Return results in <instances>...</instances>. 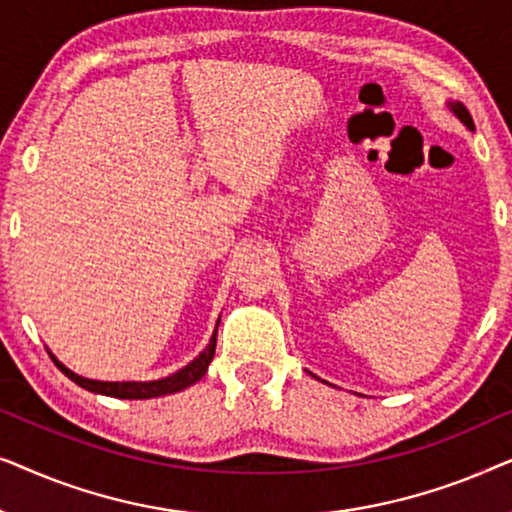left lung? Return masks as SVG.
<instances>
[{
	"label": "left lung",
	"instance_id": "1",
	"mask_svg": "<svg viewBox=\"0 0 512 512\" xmlns=\"http://www.w3.org/2000/svg\"><path fill=\"white\" fill-rule=\"evenodd\" d=\"M450 107H452V111H454V114H457V116H459V121H461V123H464V125H466V128H471V130H473V118H471V114H468V109L464 107V104H461V102H457V104H450Z\"/></svg>",
	"mask_w": 512,
	"mask_h": 512
}]
</instances>
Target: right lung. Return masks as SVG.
<instances>
[{
	"instance_id": "obj_1",
	"label": "right lung",
	"mask_w": 512,
	"mask_h": 512,
	"mask_svg": "<svg viewBox=\"0 0 512 512\" xmlns=\"http://www.w3.org/2000/svg\"><path fill=\"white\" fill-rule=\"evenodd\" d=\"M219 326V324H216ZM216 352V331L209 340V345L202 349V354L195 359L193 363H188L186 368H181L179 373H174L170 377H163V380H153V382H97V380H86V377L72 373V370L62 366L60 361H55L62 373H65L69 380L79 384V387L95 391V394H104V396H114V398H153V396H165V394H174V391H181L186 387H191L205 377L209 361L214 359Z\"/></svg>"
}]
</instances>
